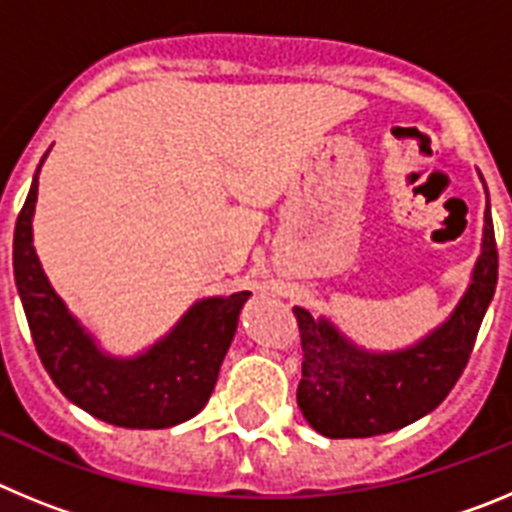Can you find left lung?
<instances>
[{"instance_id": "1", "label": "left lung", "mask_w": 512, "mask_h": 512, "mask_svg": "<svg viewBox=\"0 0 512 512\" xmlns=\"http://www.w3.org/2000/svg\"><path fill=\"white\" fill-rule=\"evenodd\" d=\"M497 284V243L490 205L485 243L469 292L446 325L400 354H366L325 320L295 307L302 343L297 405L307 423L328 438L392 433L436 410L464 374L479 325Z\"/></svg>"}]
</instances>
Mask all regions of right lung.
<instances>
[{
  "instance_id": "1",
  "label": "right lung",
  "mask_w": 512,
  "mask_h": 512,
  "mask_svg": "<svg viewBox=\"0 0 512 512\" xmlns=\"http://www.w3.org/2000/svg\"><path fill=\"white\" fill-rule=\"evenodd\" d=\"M40 171V169H38ZM38 171L15 223V282L35 351L74 405L120 428H171L194 418L215 390L248 292L192 307L171 336L133 361L102 356L45 279L33 248Z\"/></svg>"
}]
</instances>
